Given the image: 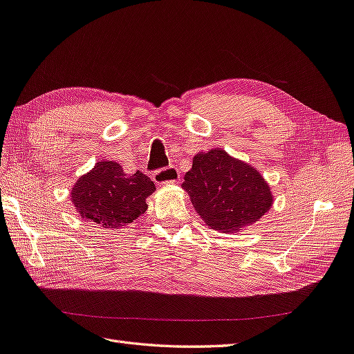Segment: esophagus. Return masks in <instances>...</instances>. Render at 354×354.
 <instances>
[{
  "mask_svg": "<svg viewBox=\"0 0 354 354\" xmlns=\"http://www.w3.org/2000/svg\"><path fill=\"white\" fill-rule=\"evenodd\" d=\"M155 184H167V183H178L179 180V171L175 166L162 167L153 171L152 175Z\"/></svg>",
  "mask_w": 354,
  "mask_h": 354,
  "instance_id": "34e87169",
  "label": "esophagus"
}]
</instances>
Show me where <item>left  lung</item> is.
Segmentation results:
<instances>
[{"instance_id": "1", "label": "left lung", "mask_w": 354, "mask_h": 354, "mask_svg": "<svg viewBox=\"0 0 354 354\" xmlns=\"http://www.w3.org/2000/svg\"><path fill=\"white\" fill-rule=\"evenodd\" d=\"M183 188L205 223L223 234L250 226L273 203L270 187L259 171L221 149L197 153Z\"/></svg>"}]
</instances>
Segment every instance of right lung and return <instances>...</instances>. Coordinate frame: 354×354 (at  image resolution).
<instances>
[{
  "instance_id": "right-lung-1",
  "label": "right lung",
  "mask_w": 354,
  "mask_h": 354,
  "mask_svg": "<svg viewBox=\"0 0 354 354\" xmlns=\"http://www.w3.org/2000/svg\"><path fill=\"white\" fill-rule=\"evenodd\" d=\"M155 184L142 171L127 175L118 162H96L72 188V202L84 218L105 229H118L146 211Z\"/></svg>"
}]
</instances>
